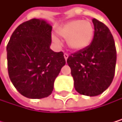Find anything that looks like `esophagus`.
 <instances>
[{"label": "esophagus", "instance_id": "1", "mask_svg": "<svg viewBox=\"0 0 122 122\" xmlns=\"http://www.w3.org/2000/svg\"><path fill=\"white\" fill-rule=\"evenodd\" d=\"M64 56L65 60L66 61V60H67V58H68V57H69V55H68L67 53H64Z\"/></svg>", "mask_w": 122, "mask_h": 122}]
</instances>
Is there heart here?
Masks as SVG:
<instances>
[{
	"mask_svg": "<svg viewBox=\"0 0 122 122\" xmlns=\"http://www.w3.org/2000/svg\"><path fill=\"white\" fill-rule=\"evenodd\" d=\"M59 36L66 39L69 49L81 51L86 49L92 42L94 37V28L92 22L88 20H74L60 26L57 29ZM53 39L58 43L59 39L53 36Z\"/></svg>",
	"mask_w": 122,
	"mask_h": 122,
	"instance_id": "b5f03b06",
	"label": "heart"
}]
</instances>
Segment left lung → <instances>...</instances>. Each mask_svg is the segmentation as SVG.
<instances>
[{
	"label": "left lung",
	"instance_id": "obj_1",
	"mask_svg": "<svg viewBox=\"0 0 122 122\" xmlns=\"http://www.w3.org/2000/svg\"><path fill=\"white\" fill-rule=\"evenodd\" d=\"M94 35L86 49L71 54L66 62L71 69L75 90L81 94L97 96L111 84L115 74L116 50L111 33L94 18Z\"/></svg>",
	"mask_w": 122,
	"mask_h": 122
}]
</instances>
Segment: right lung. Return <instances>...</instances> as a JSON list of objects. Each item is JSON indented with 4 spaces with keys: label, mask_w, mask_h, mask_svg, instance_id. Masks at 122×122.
<instances>
[{
    "label": "right lung",
    "mask_w": 122,
    "mask_h": 122,
    "mask_svg": "<svg viewBox=\"0 0 122 122\" xmlns=\"http://www.w3.org/2000/svg\"><path fill=\"white\" fill-rule=\"evenodd\" d=\"M51 31L52 26L45 20L31 19L15 30L7 45L9 78L25 97L41 99L50 95L66 64L63 52L50 48Z\"/></svg>",
    "instance_id": "1"
}]
</instances>
